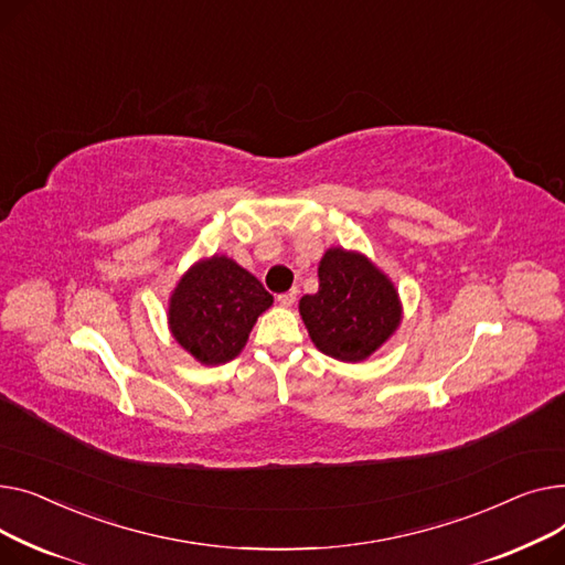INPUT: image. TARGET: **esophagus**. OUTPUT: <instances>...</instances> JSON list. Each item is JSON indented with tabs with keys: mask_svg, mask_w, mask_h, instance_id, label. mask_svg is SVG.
<instances>
[{
	"mask_svg": "<svg viewBox=\"0 0 565 565\" xmlns=\"http://www.w3.org/2000/svg\"><path fill=\"white\" fill-rule=\"evenodd\" d=\"M296 289H289V291H285V294H280L278 296V303L282 306V308H291L294 306V301H296Z\"/></svg>",
	"mask_w": 565,
	"mask_h": 565,
	"instance_id": "esophagus-1",
	"label": "esophagus"
}]
</instances>
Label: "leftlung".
I'll return each mask as SVG.
<instances>
[{
    "label": "left lung",
    "instance_id": "left-lung-1",
    "mask_svg": "<svg viewBox=\"0 0 565 565\" xmlns=\"http://www.w3.org/2000/svg\"><path fill=\"white\" fill-rule=\"evenodd\" d=\"M317 274L319 291L298 301L312 344L342 362L367 360L402 326L399 289L367 255L342 246L323 253Z\"/></svg>",
    "mask_w": 565,
    "mask_h": 565
}]
</instances>
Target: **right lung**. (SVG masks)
<instances>
[{"mask_svg":"<svg viewBox=\"0 0 565 565\" xmlns=\"http://www.w3.org/2000/svg\"><path fill=\"white\" fill-rule=\"evenodd\" d=\"M274 296L244 267L212 255L193 262L169 298V330L173 340L205 367L235 360Z\"/></svg>","mask_w":565,"mask_h":565,"instance_id":"right-lung-1","label":"right lung"}]
</instances>
